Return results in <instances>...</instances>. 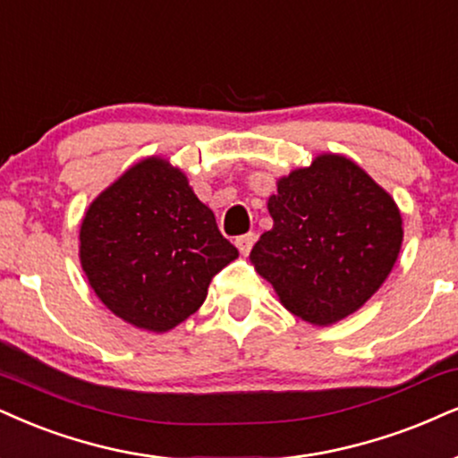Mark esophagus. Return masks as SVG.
Instances as JSON below:
<instances>
[{
    "instance_id": "34e87169",
    "label": "esophagus",
    "mask_w": 458,
    "mask_h": 458,
    "mask_svg": "<svg viewBox=\"0 0 458 458\" xmlns=\"http://www.w3.org/2000/svg\"><path fill=\"white\" fill-rule=\"evenodd\" d=\"M255 240H257V235L250 231V233L238 235V238H235V246L240 248V252H244V255H248V252H250L252 244H255Z\"/></svg>"
}]
</instances>
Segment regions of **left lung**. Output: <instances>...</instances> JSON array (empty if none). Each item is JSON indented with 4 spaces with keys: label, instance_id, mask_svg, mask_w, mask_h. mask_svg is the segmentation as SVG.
<instances>
[{
    "label": "left lung",
    "instance_id": "1",
    "mask_svg": "<svg viewBox=\"0 0 458 458\" xmlns=\"http://www.w3.org/2000/svg\"><path fill=\"white\" fill-rule=\"evenodd\" d=\"M267 210L274 227L259 238L250 259L282 306L312 325L357 312L397 261L402 214L346 157L320 155L280 178Z\"/></svg>",
    "mask_w": 458,
    "mask_h": 458
}]
</instances>
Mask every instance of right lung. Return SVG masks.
I'll return each instance as SVG.
<instances>
[{"label":"right lung","mask_w":458,"mask_h":458,"mask_svg":"<svg viewBox=\"0 0 458 458\" xmlns=\"http://www.w3.org/2000/svg\"><path fill=\"white\" fill-rule=\"evenodd\" d=\"M235 257L184 174L155 157L108 186L81 227V263L95 295L118 318L155 333L197 312Z\"/></svg>","instance_id":"add662e5"}]
</instances>
